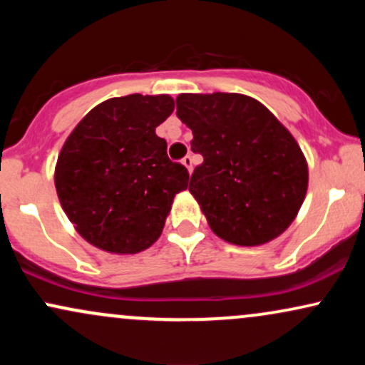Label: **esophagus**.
Listing matches in <instances>:
<instances>
[{"label":"esophagus","instance_id":"obj_1","mask_svg":"<svg viewBox=\"0 0 365 365\" xmlns=\"http://www.w3.org/2000/svg\"><path fill=\"white\" fill-rule=\"evenodd\" d=\"M192 163H194V161H192L190 154H187V156L182 159V165L185 166V168L188 170V173H192V170H194V166H192Z\"/></svg>","mask_w":365,"mask_h":365}]
</instances>
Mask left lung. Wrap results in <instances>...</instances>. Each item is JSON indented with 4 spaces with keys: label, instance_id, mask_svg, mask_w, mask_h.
Here are the masks:
<instances>
[{
    "label": "left lung",
    "instance_id": "left-lung-1",
    "mask_svg": "<svg viewBox=\"0 0 365 365\" xmlns=\"http://www.w3.org/2000/svg\"><path fill=\"white\" fill-rule=\"evenodd\" d=\"M177 116L204 161L188 190L217 237L254 247L279 237L299 215L309 185L293 135L257 99L235 92L180 94Z\"/></svg>",
    "mask_w": 365,
    "mask_h": 365
}]
</instances>
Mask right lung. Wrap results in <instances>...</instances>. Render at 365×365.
I'll return each mask as SVG.
<instances>
[{
    "label": "right lung",
    "instance_id": "1",
    "mask_svg": "<svg viewBox=\"0 0 365 365\" xmlns=\"http://www.w3.org/2000/svg\"><path fill=\"white\" fill-rule=\"evenodd\" d=\"M175 110L168 94L111 98L87 113L54 168L58 199L75 230L111 254H137L161 235L188 171L156 135Z\"/></svg>",
    "mask_w": 365,
    "mask_h": 365
}]
</instances>
